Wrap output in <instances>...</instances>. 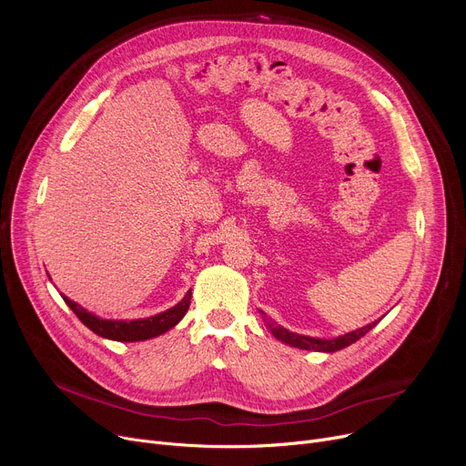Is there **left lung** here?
<instances>
[{
    "instance_id": "left-lung-1",
    "label": "left lung",
    "mask_w": 466,
    "mask_h": 466,
    "mask_svg": "<svg viewBox=\"0 0 466 466\" xmlns=\"http://www.w3.org/2000/svg\"><path fill=\"white\" fill-rule=\"evenodd\" d=\"M268 329H270V332L279 339L283 341V344L290 346V348H299V350H308V351H323V353H334V351H339L344 350L351 344H355L357 339H360L366 332H370L378 321L366 325L362 329H357L353 332H348L344 336H338V338H332V339H321V338H311V336H302V334H297V332H290L287 329H283L281 325L274 323V321H268L266 323Z\"/></svg>"
}]
</instances>
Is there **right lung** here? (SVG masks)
<instances>
[{
  "instance_id": "right-lung-1",
  "label": "right lung",
  "mask_w": 466,
  "mask_h": 466,
  "mask_svg": "<svg viewBox=\"0 0 466 466\" xmlns=\"http://www.w3.org/2000/svg\"><path fill=\"white\" fill-rule=\"evenodd\" d=\"M62 299L73 309V313L79 317L81 323L86 325L94 334L107 338V339H115V341H141V339L157 338V336L167 332L169 329H174L185 317V313L190 306L192 292L188 290L183 297V300L179 304H176L174 308H169L162 313H157L153 317H147V319H134V321L102 319V317L86 311L83 306L69 300L67 297H62Z\"/></svg>"
}]
</instances>
